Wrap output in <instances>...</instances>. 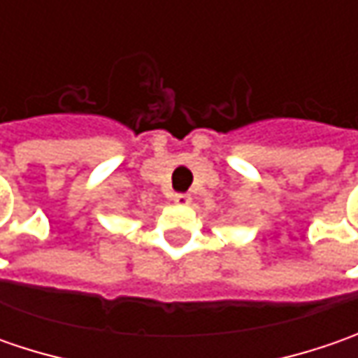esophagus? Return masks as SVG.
I'll return each instance as SVG.
<instances>
[{"label": "esophagus", "mask_w": 358, "mask_h": 358, "mask_svg": "<svg viewBox=\"0 0 358 358\" xmlns=\"http://www.w3.org/2000/svg\"><path fill=\"white\" fill-rule=\"evenodd\" d=\"M175 203H179V205H189L191 203V195L189 193H175Z\"/></svg>", "instance_id": "1"}]
</instances>
